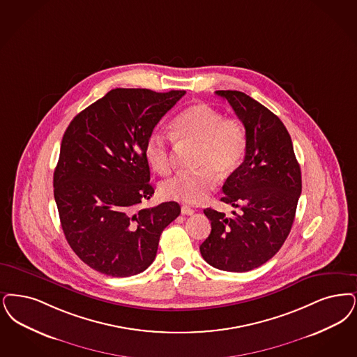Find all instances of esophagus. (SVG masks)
Returning a JSON list of instances; mask_svg holds the SVG:
<instances>
[{"label": "esophagus", "mask_w": 357, "mask_h": 357, "mask_svg": "<svg viewBox=\"0 0 357 357\" xmlns=\"http://www.w3.org/2000/svg\"><path fill=\"white\" fill-rule=\"evenodd\" d=\"M181 213L182 215H192L195 211L192 210V208H190L188 206H182V208H181Z\"/></svg>", "instance_id": "34e87169"}]
</instances>
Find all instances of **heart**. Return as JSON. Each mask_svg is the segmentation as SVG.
<instances>
[{
  "mask_svg": "<svg viewBox=\"0 0 357 357\" xmlns=\"http://www.w3.org/2000/svg\"><path fill=\"white\" fill-rule=\"evenodd\" d=\"M175 139L198 147L197 172L176 174L160 185L163 198L188 204L204 202L218 182L215 172L226 176L242 163L247 151V130L236 116H225L222 112L206 103L185 107L172 121ZM144 158L159 175L172 170L170 138L160 131L150 134L144 143Z\"/></svg>",
  "mask_w": 357,
  "mask_h": 357,
  "instance_id": "obj_1",
  "label": "heart"
}]
</instances>
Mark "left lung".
Masks as SVG:
<instances>
[{"instance_id": "1", "label": "left lung", "mask_w": 357, "mask_h": 357, "mask_svg": "<svg viewBox=\"0 0 357 357\" xmlns=\"http://www.w3.org/2000/svg\"><path fill=\"white\" fill-rule=\"evenodd\" d=\"M247 130L242 165L222 187V202L241 208L227 218L206 208L211 234L200 244L203 259L215 268L251 271L268 261L285 242L301 194V172L283 122L250 96L218 90Z\"/></svg>"}]
</instances>
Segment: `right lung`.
Listing matches in <instances>:
<instances>
[{"mask_svg": "<svg viewBox=\"0 0 357 357\" xmlns=\"http://www.w3.org/2000/svg\"><path fill=\"white\" fill-rule=\"evenodd\" d=\"M183 90L113 89L75 115L54 170V199L65 238L93 270L113 278L144 271L162 231L181 214L176 202L150 199L144 143Z\"/></svg>", "mask_w": 357, "mask_h": 357, "instance_id": "obj_1", "label": "right lung"}]
</instances>
